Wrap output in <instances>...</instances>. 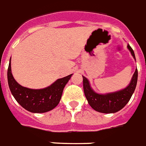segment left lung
Wrapping results in <instances>:
<instances>
[{
    "instance_id": "obj_1",
    "label": "left lung",
    "mask_w": 146,
    "mask_h": 146,
    "mask_svg": "<svg viewBox=\"0 0 146 146\" xmlns=\"http://www.w3.org/2000/svg\"><path fill=\"white\" fill-rule=\"evenodd\" d=\"M128 48L131 55L135 59L133 49L129 45L128 46ZM137 80L138 70L136 69L131 83L126 88L117 92L110 93L107 94H98L91 89L88 80L83 76L84 94L89 104L95 111L105 114L115 113L122 109L129 101L136 87Z\"/></svg>"
}]
</instances>
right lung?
<instances>
[{
    "mask_svg": "<svg viewBox=\"0 0 146 146\" xmlns=\"http://www.w3.org/2000/svg\"><path fill=\"white\" fill-rule=\"evenodd\" d=\"M72 76L59 79L51 86L40 90H33L21 86L14 79L11 69V60L7 69V81L11 92L20 105L33 113H44L58 105L66 84Z\"/></svg>",
    "mask_w": 146,
    "mask_h": 146,
    "instance_id": "1",
    "label": "right lung"
}]
</instances>
